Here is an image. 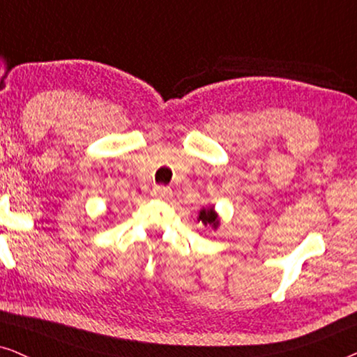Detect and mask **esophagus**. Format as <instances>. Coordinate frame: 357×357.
Segmentation results:
<instances>
[{"label": "esophagus", "instance_id": "obj_1", "mask_svg": "<svg viewBox=\"0 0 357 357\" xmlns=\"http://www.w3.org/2000/svg\"><path fill=\"white\" fill-rule=\"evenodd\" d=\"M154 198H159V199H169L172 197V190L169 187H154L153 192H151Z\"/></svg>", "mask_w": 357, "mask_h": 357}]
</instances>
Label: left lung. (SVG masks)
Returning a JSON list of instances; mask_svg holds the SVG:
<instances>
[{
    "instance_id": "8db88e82",
    "label": "left lung",
    "mask_w": 357,
    "mask_h": 357,
    "mask_svg": "<svg viewBox=\"0 0 357 357\" xmlns=\"http://www.w3.org/2000/svg\"><path fill=\"white\" fill-rule=\"evenodd\" d=\"M198 221L203 222L204 226H209L213 231H216L219 227V216L218 213L214 211V208H203L202 211H199Z\"/></svg>"
}]
</instances>
